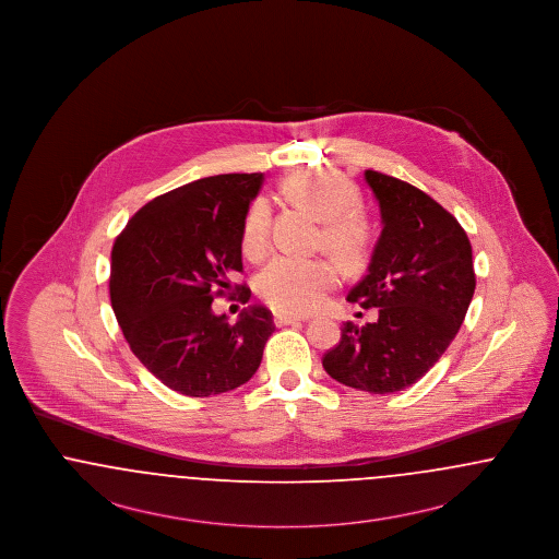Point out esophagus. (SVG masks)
I'll use <instances>...</instances> for the list:
<instances>
[{
  "label": "esophagus",
  "instance_id": "esophagus-1",
  "mask_svg": "<svg viewBox=\"0 0 559 559\" xmlns=\"http://www.w3.org/2000/svg\"><path fill=\"white\" fill-rule=\"evenodd\" d=\"M301 317H292V314H274V324L276 326H285V324H295V322H299Z\"/></svg>",
  "mask_w": 559,
  "mask_h": 559
}]
</instances>
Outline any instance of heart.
Instances as JSON below:
<instances>
[{
  "mask_svg": "<svg viewBox=\"0 0 559 559\" xmlns=\"http://www.w3.org/2000/svg\"><path fill=\"white\" fill-rule=\"evenodd\" d=\"M287 194L322 222V249L344 267L362 266L371 251L372 228L360 212V194L346 178L331 171L297 174L285 185ZM272 212L266 199H255L245 215L240 247L249 260H260L270 245ZM337 283V270L324 260L278 255L258 276V293L267 306L287 314L317 310Z\"/></svg>",
  "mask_w": 559,
  "mask_h": 559,
  "instance_id": "heart-1",
  "label": "heart"
}]
</instances>
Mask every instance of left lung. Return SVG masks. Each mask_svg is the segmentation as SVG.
<instances>
[{"instance_id": "8db88e82", "label": "left lung", "mask_w": 559, "mask_h": 559, "mask_svg": "<svg viewBox=\"0 0 559 559\" xmlns=\"http://www.w3.org/2000/svg\"><path fill=\"white\" fill-rule=\"evenodd\" d=\"M381 235L367 276L347 301L379 319L344 322L342 342L322 356L335 381L369 394L411 388L451 346L476 289L472 245L461 224L429 194L367 169Z\"/></svg>"}]
</instances>
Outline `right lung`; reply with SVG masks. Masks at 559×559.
I'll use <instances>...</instances> for the list:
<instances>
[{"label": "right lung", "mask_w": 559, "mask_h": 559, "mask_svg": "<svg viewBox=\"0 0 559 559\" xmlns=\"http://www.w3.org/2000/svg\"><path fill=\"white\" fill-rule=\"evenodd\" d=\"M262 182V174H222L169 190L112 245V312L135 358L178 394L205 399L247 383L274 333L266 306L245 308L235 324L212 310L242 270V222Z\"/></svg>", "instance_id": "add662e5"}]
</instances>
